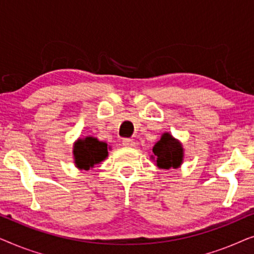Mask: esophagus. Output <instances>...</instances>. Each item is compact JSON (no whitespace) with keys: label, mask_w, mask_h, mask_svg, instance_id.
Wrapping results in <instances>:
<instances>
[{"label":"esophagus","mask_w":254,"mask_h":254,"mask_svg":"<svg viewBox=\"0 0 254 254\" xmlns=\"http://www.w3.org/2000/svg\"><path fill=\"white\" fill-rule=\"evenodd\" d=\"M123 145L126 148H131L135 145V142H134V140H131V138H124Z\"/></svg>","instance_id":"esophagus-1"}]
</instances>
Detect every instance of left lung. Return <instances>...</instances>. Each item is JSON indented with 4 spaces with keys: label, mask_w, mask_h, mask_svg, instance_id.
<instances>
[{
    "label": "left lung",
    "mask_w": 254,
    "mask_h": 254,
    "mask_svg": "<svg viewBox=\"0 0 254 254\" xmlns=\"http://www.w3.org/2000/svg\"><path fill=\"white\" fill-rule=\"evenodd\" d=\"M151 158L159 169H178L183 164L184 149L182 143L170 133H164L152 148Z\"/></svg>",
    "instance_id": "8db88e82"
}]
</instances>
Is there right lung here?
Listing matches in <instances>:
<instances>
[{"label": "right lung", "instance_id": "obj_1", "mask_svg": "<svg viewBox=\"0 0 254 254\" xmlns=\"http://www.w3.org/2000/svg\"><path fill=\"white\" fill-rule=\"evenodd\" d=\"M74 161L76 168L79 170H90L96 164H99L107 157V144L98 141L96 137L86 136L78 138L74 143Z\"/></svg>", "mask_w": 254, "mask_h": 254}]
</instances>
